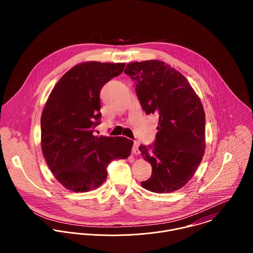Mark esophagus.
Masks as SVG:
<instances>
[{
	"mask_svg": "<svg viewBox=\"0 0 253 253\" xmlns=\"http://www.w3.org/2000/svg\"><path fill=\"white\" fill-rule=\"evenodd\" d=\"M139 143L137 142V141H134L133 142V147H132V154H134V155H138L139 153H140V151H139Z\"/></svg>",
	"mask_w": 253,
	"mask_h": 253,
	"instance_id": "34e87169",
	"label": "esophagus"
}]
</instances>
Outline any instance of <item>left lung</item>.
I'll return each instance as SVG.
<instances>
[{
    "mask_svg": "<svg viewBox=\"0 0 253 253\" xmlns=\"http://www.w3.org/2000/svg\"><path fill=\"white\" fill-rule=\"evenodd\" d=\"M125 73L135 82L146 114L159 116L154 144L139 147L152 166L151 177L141 185L154 193L174 192L193 177L205 154L203 104L186 78L165 62H131Z\"/></svg>",
    "mask_w": 253,
    "mask_h": 253,
    "instance_id": "obj_1",
    "label": "left lung"
}]
</instances>
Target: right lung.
Returning a JSON list of instances; mask_svg holds the SVG:
<instances>
[{"label":"right lung","instance_id":"1","mask_svg":"<svg viewBox=\"0 0 253 253\" xmlns=\"http://www.w3.org/2000/svg\"><path fill=\"white\" fill-rule=\"evenodd\" d=\"M125 63L89 61L65 73L51 90L41 117V144L54 177L73 192H88L107 178V167L126 159L133 141L95 136L100 91L124 71Z\"/></svg>","mask_w":253,"mask_h":253}]
</instances>
